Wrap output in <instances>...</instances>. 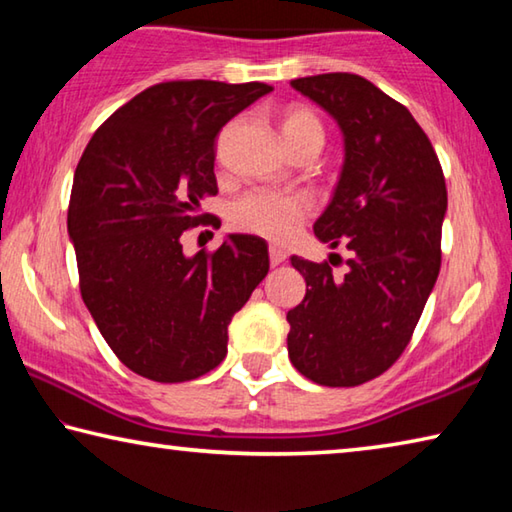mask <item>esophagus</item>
<instances>
[{
    "mask_svg": "<svg viewBox=\"0 0 512 512\" xmlns=\"http://www.w3.org/2000/svg\"><path fill=\"white\" fill-rule=\"evenodd\" d=\"M268 257H271V264L273 266H280L284 259H287V250H284L282 246H268Z\"/></svg>",
    "mask_w": 512,
    "mask_h": 512,
    "instance_id": "34e87169",
    "label": "esophagus"
}]
</instances>
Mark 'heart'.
Here are the masks:
<instances>
[{
  "label": "heart",
  "instance_id": "obj_1",
  "mask_svg": "<svg viewBox=\"0 0 512 512\" xmlns=\"http://www.w3.org/2000/svg\"><path fill=\"white\" fill-rule=\"evenodd\" d=\"M280 131L289 151L316 142L323 146L325 131L316 112L307 106H289L280 117ZM311 212V201L300 194L255 189L232 205V223L241 230L268 239H287L296 225Z\"/></svg>",
  "mask_w": 512,
  "mask_h": 512
}]
</instances>
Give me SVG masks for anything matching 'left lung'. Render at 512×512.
Segmentation results:
<instances>
[{
    "mask_svg": "<svg viewBox=\"0 0 512 512\" xmlns=\"http://www.w3.org/2000/svg\"><path fill=\"white\" fill-rule=\"evenodd\" d=\"M343 133V167L314 235L352 250L348 273L291 257L307 293L287 320L289 359L320 386H359L400 359L440 271L447 187L402 103L357 74L291 81Z\"/></svg>",
    "mask_w": 512,
    "mask_h": 512,
    "instance_id": "8db88e82",
    "label": "left lung"
}]
</instances>
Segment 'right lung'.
Instances as JSON below:
<instances>
[{
  "instance_id": "add662e5",
  "label": "right lung",
  "mask_w": 512,
  "mask_h": 512,
  "mask_svg": "<svg viewBox=\"0 0 512 512\" xmlns=\"http://www.w3.org/2000/svg\"><path fill=\"white\" fill-rule=\"evenodd\" d=\"M266 83L167 81L103 121L74 171L67 232L81 296L126 368L162 384L205 375L228 352V325L268 273V246L228 235L183 253V232L214 196V140Z\"/></svg>"
}]
</instances>
